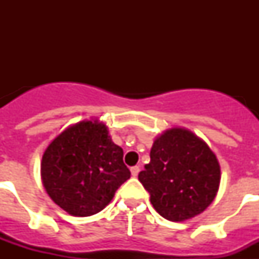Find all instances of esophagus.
Segmentation results:
<instances>
[{"mask_svg":"<svg viewBox=\"0 0 259 259\" xmlns=\"http://www.w3.org/2000/svg\"><path fill=\"white\" fill-rule=\"evenodd\" d=\"M139 172H140V167H139V166L131 167V174H132V176H135V178H136V176L139 175Z\"/></svg>","mask_w":259,"mask_h":259,"instance_id":"34e87169","label":"esophagus"}]
</instances>
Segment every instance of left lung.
Listing matches in <instances>:
<instances>
[{
  "label": "left lung",
  "instance_id": "8db88e82",
  "mask_svg": "<svg viewBox=\"0 0 259 259\" xmlns=\"http://www.w3.org/2000/svg\"><path fill=\"white\" fill-rule=\"evenodd\" d=\"M159 215L183 222L201 214L217 196L221 167L209 146L184 128H171L157 137L150 162L139 174Z\"/></svg>",
  "mask_w": 259,
  "mask_h": 259
}]
</instances>
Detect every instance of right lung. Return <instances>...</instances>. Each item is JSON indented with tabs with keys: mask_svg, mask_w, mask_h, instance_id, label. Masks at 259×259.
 Instances as JSON below:
<instances>
[{
	"mask_svg": "<svg viewBox=\"0 0 259 259\" xmlns=\"http://www.w3.org/2000/svg\"><path fill=\"white\" fill-rule=\"evenodd\" d=\"M130 176L123 149L97 120H84L65 130L49 144L41 162L48 194L75 217L101 211Z\"/></svg>",
	"mask_w": 259,
	"mask_h": 259,
	"instance_id": "right-lung-1",
	"label": "right lung"
}]
</instances>
